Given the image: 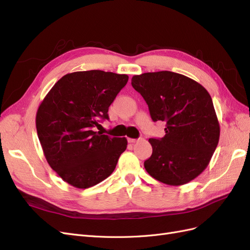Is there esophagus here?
Returning a JSON list of instances; mask_svg holds the SVG:
<instances>
[{"label": "esophagus", "instance_id": "34e87169", "mask_svg": "<svg viewBox=\"0 0 250 250\" xmlns=\"http://www.w3.org/2000/svg\"><path fill=\"white\" fill-rule=\"evenodd\" d=\"M140 141V139H128V142H129L130 144H134V143H138Z\"/></svg>", "mask_w": 250, "mask_h": 250}]
</instances>
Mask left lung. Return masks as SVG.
Here are the masks:
<instances>
[{
  "instance_id": "left-lung-1",
  "label": "left lung",
  "mask_w": 250,
  "mask_h": 250,
  "mask_svg": "<svg viewBox=\"0 0 250 250\" xmlns=\"http://www.w3.org/2000/svg\"><path fill=\"white\" fill-rule=\"evenodd\" d=\"M133 88L148 104L154 122L165 121V137L149 139L152 155L144 163L150 176L169 186L190 183L206 170L220 138L208 90L169 71L134 75Z\"/></svg>"
}]
</instances>
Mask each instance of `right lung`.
Listing matches in <instances>:
<instances>
[{"label":"right lung","instance_id":"add662e5","mask_svg":"<svg viewBox=\"0 0 250 250\" xmlns=\"http://www.w3.org/2000/svg\"><path fill=\"white\" fill-rule=\"evenodd\" d=\"M128 81L125 74L99 70L60 78L36 112V130L50 167L63 181L87 188L107 178L127 148L126 138L96 131L100 119Z\"/></svg>","mask_w":250,"mask_h":250}]
</instances>
